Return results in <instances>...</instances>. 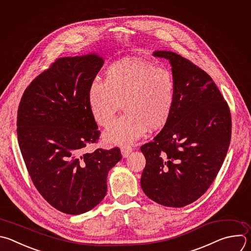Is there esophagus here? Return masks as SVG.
I'll use <instances>...</instances> for the list:
<instances>
[{
  "label": "esophagus",
  "instance_id": "obj_1",
  "mask_svg": "<svg viewBox=\"0 0 251 251\" xmlns=\"http://www.w3.org/2000/svg\"><path fill=\"white\" fill-rule=\"evenodd\" d=\"M132 151H133V149H132L130 146H123V147L121 148V152H122V155H123L124 157H127V156L131 153Z\"/></svg>",
  "mask_w": 251,
  "mask_h": 251
}]
</instances>
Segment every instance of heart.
I'll use <instances>...</instances> for the list:
<instances>
[{"instance_id":"obj_1","label":"heart","mask_w":251,"mask_h":251,"mask_svg":"<svg viewBox=\"0 0 251 251\" xmlns=\"http://www.w3.org/2000/svg\"><path fill=\"white\" fill-rule=\"evenodd\" d=\"M176 99V79L165 68L139 59H123L107 67L104 81L94 80L88 102L95 121L109 128L122 104L125 114L104 134L108 145L131 144L148 128L157 130L169 120Z\"/></svg>"}]
</instances>
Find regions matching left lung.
<instances>
[{
  "instance_id": "obj_1",
  "label": "left lung",
  "mask_w": 251,
  "mask_h": 251,
  "mask_svg": "<svg viewBox=\"0 0 251 251\" xmlns=\"http://www.w3.org/2000/svg\"><path fill=\"white\" fill-rule=\"evenodd\" d=\"M153 56L170 60L176 99L162 130L140 148L146 157L141 186L152 201L179 208L200 198L221 170L230 142V111L204 70L171 51Z\"/></svg>"
}]
</instances>
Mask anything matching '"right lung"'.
<instances>
[{"label":"right lung","instance_id":"1","mask_svg":"<svg viewBox=\"0 0 251 251\" xmlns=\"http://www.w3.org/2000/svg\"><path fill=\"white\" fill-rule=\"evenodd\" d=\"M103 60L98 55L57 59L25 89L18 110L20 149L41 196L58 211L78 215L106 195V177L122 158L118 147H86L100 131L88 102V92Z\"/></svg>","mask_w":251,"mask_h":251}]
</instances>
